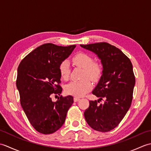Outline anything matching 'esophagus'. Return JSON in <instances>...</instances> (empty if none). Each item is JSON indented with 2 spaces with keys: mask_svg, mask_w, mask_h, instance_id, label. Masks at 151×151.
<instances>
[{
  "mask_svg": "<svg viewBox=\"0 0 151 151\" xmlns=\"http://www.w3.org/2000/svg\"><path fill=\"white\" fill-rule=\"evenodd\" d=\"M79 100H80L79 98H77V97H75V98H74V101H75V102H77V101H78Z\"/></svg>",
  "mask_w": 151,
  "mask_h": 151,
  "instance_id": "34e87169",
  "label": "esophagus"
}]
</instances>
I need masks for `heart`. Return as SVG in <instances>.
Instances as JSON below:
<instances>
[{"label": "heart", "mask_w": 151, "mask_h": 151, "mask_svg": "<svg viewBox=\"0 0 151 151\" xmlns=\"http://www.w3.org/2000/svg\"><path fill=\"white\" fill-rule=\"evenodd\" d=\"M73 62L76 65L84 69L82 78L84 79L70 82L66 86L65 92L75 97H82L92 88L91 82L88 78L93 81H98L101 76V67L98 63L93 62V58L90 56L83 52L76 54L73 58ZM59 70L62 78L65 81L68 80L70 75V67L67 61H64L60 63Z\"/></svg>", "instance_id": "heart-1"}]
</instances>
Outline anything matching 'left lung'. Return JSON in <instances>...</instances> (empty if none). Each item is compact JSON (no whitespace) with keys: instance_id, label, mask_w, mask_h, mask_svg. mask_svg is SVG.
I'll use <instances>...</instances> for the list:
<instances>
[{"instance_id":"1","label":"left lung","mask_w":151,"mask_h":151,"mask_svg":"<svg viewBox=\"0 0 151 151\" xmlns=\"http://www.w3.org/2000/svg\"><path fill=\"white\" fill-rule=\"evenodd\" d=\"M101 60L102 76L92 91L98 101H89L85 119L93 129L108 132L119 124L130 107L135 86L132 64L122 51L108 43L81 45ZM105 99L103 104L98 102Z\"/></svg>"}]
</instances>
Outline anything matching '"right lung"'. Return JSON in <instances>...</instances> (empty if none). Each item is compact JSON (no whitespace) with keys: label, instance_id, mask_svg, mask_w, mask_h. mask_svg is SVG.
Segmentation results:
<instances>
[{"label":"right lung","instance_id":"add662e5","mask_svg":"<svg viewBox=\"0 0 151 151\" xmlns=\"http://www.w3.org/2000/svg\"><path fill=\"white\" fill-rule=\"evenodd\" d=\"M75 47L43 44L28 54L18 67L16 86L21 106L32 126L41 134H52L62 127L73 103L71 95L61 96L56 102L51 97L62 91L59 66Z\"/></svg>","mask_w":151,"mask_h":151}]
</instances>
